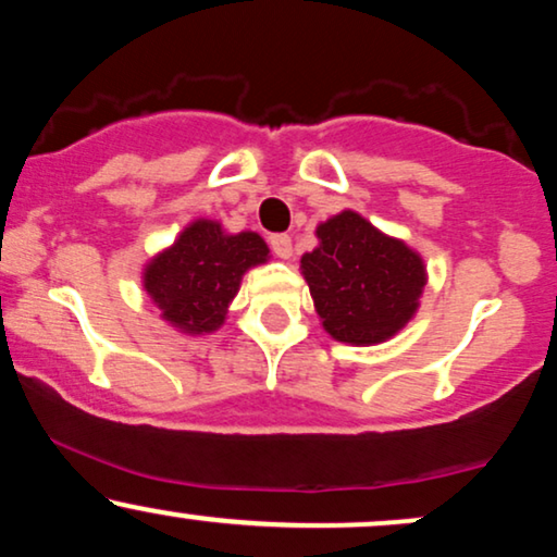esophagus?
Segmentation results:
<instances>
[{
    "label": "esophagus",
    "instance_id": "34e87169",
    "mask_svg": "<svg viewBox=\"0 0 557 557\" xmlns=\"http://www.w3.org/2000/svg\"><path fill=\"white\" fill-rule=\"evenodd\" d=\"M270 246H272L274 257H280V259H290L293 257V240L287 238V235H272Z\"/></svg>",
    "mask_w": 557,
    "mask_h": 557
}]
</instances>
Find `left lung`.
Masks as SVG:
<instances>
[{"instance_id":"left-lung-1","label":"left lung","mask_w":557,"mask_h":557,"mask_svg":"<svg viewBox=\"0 0 557 557\" xmlns=\"http://www.w3.org/2000/svg\"><path fill=\"white\" fill-rule=\"evenodd\" d=\"M319 246L300 257L319 322L332 341L380 345L417 317L426 264L417 248L354 209L317 225Z\"/></svg>"}]
</instances>
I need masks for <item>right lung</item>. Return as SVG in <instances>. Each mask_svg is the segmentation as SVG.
I'll list each match as a JSON object with an SVG mask.
<instances>
[{"mask_svg": "<svg viewBox=\"0 0 557 557\" xmlns=\"http://www.w3.org/2000/svg\"><path fill=\"white\" fill-rule=\"evenodd\" d=\"M270 261V246L253 230L227 233L222 222L198 220L144 264L140 285L159 317L183 335H212L225 324L243 274Z\"/></svg>", "mask_w": 557, "mask_h": 557, "instance_id": "right-lung-1", "label": "right lung"}]
</instances>
